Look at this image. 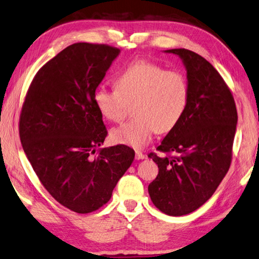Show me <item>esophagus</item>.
I'll return each mask as SVG.
<instances>
[{
    "mask_svg": "<svg viewBox=\"0 0 259 259\" xmlns=\"http://www.w3.org/2000/svg\"><path fill=\"white\" fill-rule=\"evenodd\" d=\"M145 158H146L145 154H143V153H141V151H139V150H136V159H137V160L145 159Z\"/></svg>",
    "mask_w": 259,
    "mask_h": 259,
    "instance_id": "1",
    "label": "esophagus"
}]
</instances>
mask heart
I'll return each mask as SVG.
<instances>
[{"instance_id": "heart-1", "label": "heart", "mask_w": 259, "mask_h": 259, "mask_svg": "<svg viewBox=\"0 0 259 259\" xmlns=\"http://www.w3.org/2000/svg\"><path fill=\"white\" fill-rule=\"evenodd\" d=\"M115 88L101 85L94 92V103L101 115L119 122L133 106L135 120L111 130L115 144L144 148L154 134H167L180 123L190 98L189 82L176 70L138 59L121 70Z\"/></svg>"}]
</instances>
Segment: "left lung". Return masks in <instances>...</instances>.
I'll return each mask as SVG.
<instances>
[{
    "label": "left lung",
    "mask_w": 259,
    "mask_h": 259,
    "mask_svg": "<svg viewBox=\"0 0 259 259\" xmlns=\"http://www.w3.org/2000/svg\"><path fill=\"white\" fill-rule=\"evenodd\" d=\"M165 53L183 63L190 98L180 123L157 148L176 157L148 155L159 168L148 192L157 209L181 217L203 205L226 176L238 115L230 90L206 59L184 48Z\"/></svg>",
    "instance_id": "8db88e82"
}]
</instances>
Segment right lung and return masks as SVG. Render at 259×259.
<instances>
[{"label":"right lung","mask_w":259,"mask_h":259,"mask_svg":"<svg viewBox=\"0 0 259 259\" xmlns=\"http://www.w3.org/2000/svg\"><path fill=\"white\" fill-rule=\"evenodd\" d=\"M120 49L76 42L38 70L20 115L24 154L45 189L60 204L90 213L108 203L133 164L124 145L100 148L106 133L94 92Z\"/></svg>","instance_id":"obj_1"}]
</instances>
